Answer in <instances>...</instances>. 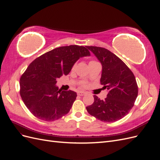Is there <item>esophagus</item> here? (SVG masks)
Returning a JSON list of instances; mask_svg holds the SVG:
<instances>
[{"label":"esophagus","instance_id":"34e87169","mask_svg":"<svg viewBox=\"0 0 160 160\" xmlns=\"http://www.w3.org/2000/svg\"><path fill=\"white\" fill-rule=\"evenodd\" d=\"M85 94H86V93L84 91H79L78 93H77V95L79 96H83V95H85Z\"/></svg>","mask_w":160,"mask_h":160}]
</instances>
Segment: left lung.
Instances as JSON below:
<instances>
[{
  "label": "left lung",
  "instance_id": "8db88e82",
  "mask_svg": "<svg viewBox=\"0 0 160 160\" xmlns=\"http://www.w3.org/2000/svg\"><path fill=\"white\" fill-rule=\"evenodd\" d=\"M102 65L100 82L108 93L104 100L94 95L93 103L87 107L88 113L103 122H114L132 109L138 97L135 77L129 67L113 52L103 47L88 46Z\"/></svg>",
  "mask_w": 160,
  "mask_h": 160
}]
</instances>
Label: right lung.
I'll use <instances>...</instances> for the list:
<instances>
[{
    "mask_svg": "<svg viewBox=\"0 0 160 160\" xmlns=\"http://www.w3.org/2000/svg\"><path fill=\"white\" fill-rule=\"evenodd\" d=\"M85 47H60L37 58L20 79V94L24 103L36 118L52 122L69 112L77 93L61 91L57 79L68 75L81 57L90 56Z\"/></svg>",
    "mask_w": 160,
    "mask_h": 160,
    "instance_id": "right-lung-1",
    "label": "right lung"
}]
</instances>
